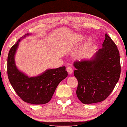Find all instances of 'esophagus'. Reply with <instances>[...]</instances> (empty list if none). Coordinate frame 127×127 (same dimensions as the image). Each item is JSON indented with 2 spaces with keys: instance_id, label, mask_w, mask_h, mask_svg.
<instances>
[{
  "instance_id": "obj_1",
  "label": "esophagus",
  "mask_w": 127,
  "mask_h": 127,
  "mask_svg": "<svg viewBox=\"0 0 127 127\" xmlns=\"http://www.w3.org/2000/svg\"><path fill=\"white\" fill-rule=\"evenodd\" d=\"M68 74H72L73 73V68L71 67H67L66 68Z\"/></svg>"
}]
</instances>
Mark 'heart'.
Instances as JSON below:
<instances>
[{"label":"heart","instance_id":"b5f03b06","mask_svg":"<svg viewBox=\"0 0 127 127\" xmlns=\"http://www.w3.org/2000/svg\"><path fill=\"white\" fill-rule=\"evenodd\" d=\"M84 37L82 34H74L71 36L70 39V43L72 45H75L79 44L84 40Z\"/></svg>","mask_w":127,"mask_h":127}]
</instances>
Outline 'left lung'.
<instances>
[{"label": "left lung", "instance_id": "left-lung-1", "mask_svg": "<svg viewBox=\"0 0 127 127\" xmlns=\"http://www.w3.org/2000/svg\"><path fill=\"white\" fill-rule=\"evenodd\" d=\"M102 48L91 60L76 61L74 75L78 82L76 95L84 104L104 100L118 82L121 74L119 52L115 42L106 33Z\"/></svg>", "mask_w": 127, "mask_h": 127}]
</instances>
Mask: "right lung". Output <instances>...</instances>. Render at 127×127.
I'll list each match as a JSON object with an SVG mask.
<instances>
[{
    "instance_id": "right-lung-1",
    "label": "right lung",
    "mask_w": 127,
    "mask_h": 127,
    "mask_svg": "<svg viewBox=\"0 0 127 127\" xmlns=\"http://www.w3.org/2000/svg\"><path fill=\"white\" fill-rule=\"evenodd\" d=\"M11 47L8 56V76L12 88L18 95L26 103L33 104H43L51 99L60 82L67 76L65 67L48 69L41 75L29 77L17 68L15 55L21 39Z\"/></svg>"
}]
</instances>
